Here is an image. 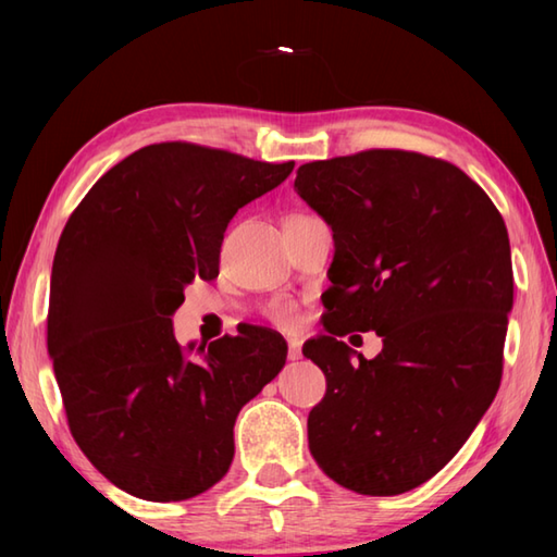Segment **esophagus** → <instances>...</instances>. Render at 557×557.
Instances as JSON below:
<instances>
[{
  "label": "esophagus",
  "instance_id": "34e87169",
  "mask_svg": "<svg viewBox=\"0 0 557 557\" xmlns=\"http://www.w3.org/2000/svg\"><path fill=\"white\" fill-rule=\"evenodd\" d=\"M287 345H289L287 359L289 361H299L301 359V342L299 339H287Z\"/></svg>",
  "mask_w": 557,
  "mask_h": 557
}]
</instances>
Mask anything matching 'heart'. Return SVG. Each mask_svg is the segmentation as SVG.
Here are the masks:
<instances>
[{"label":"heart","instance_id":"obj_1","mask_svg":"<svg viewBox=\"0 0 557 557\" xmlns=\"http://www.w3.org/2000/svg\"><path fill=\"white\" fill-rule=\"evenodd\" d=\"M270 313H272V318H275V321H277V323H282V325H287V323H292V321H294V306H292L289 301H277V304H272Z\"/></svg>","mask_w":557,"mask_h":557}]
</instances>
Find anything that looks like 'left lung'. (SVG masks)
<instances>
[{"label": "left lung", "instance_id": "left-lung-1", "mask_svg": "<svg viewBox=\"0 0 557 557\" xmlns=\"http://www.w3.org/2000/svg\"><path fill=\"white\" fill-rule=\"evenodd\" d=\"M294 191L335 242L327 335L304 345L327 381L309 449L354 493H407L457 455L500 387L515 289L507 227L459 168L407 150L301 164ZM354 329L384 337L375 360L338 339Z\"/></svg>", "mask_w": 557, "mask_h": 557}]
</instances>
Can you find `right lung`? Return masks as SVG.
Returning a JSON list of instances; mask_svg holds the SVG:
<instances>
[{"label": "right lung", "mask_w": 557, "mask_h": 557, "mask_svg": "<svg viewBox=\"0 0 557 557\" xmlns=\"http://www.w3.org/2000/svg\"><path fill=\"white\" fill-rule=\"evenodd\" d=\"M194 144L146 146L102 174L59 236L47 351L69 429L116 488L172 503L208 491L234 457V421L287 361L258 325L182 347L172 315L220 272L236 210L287 180Z\"/></svg>", "instance_id": "obj_1"}]
</instances>
